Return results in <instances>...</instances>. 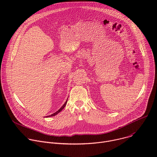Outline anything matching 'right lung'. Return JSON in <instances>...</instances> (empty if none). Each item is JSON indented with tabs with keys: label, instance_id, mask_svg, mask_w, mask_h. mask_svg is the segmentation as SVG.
Listing matches in <instances>:
<instances>
[{
	"label": "right lung",
	"instance_id": "obj_1",
	"mask_svg": "<svg viewBox=\"0 0 157 157\" xmlns=\"http://www.w3.org/2000/svg\"><path fill=\"white\" fill-rule=\"evenodd\" d=\"M67 101H68V99L66 100V102H65V103L63 104V106H62V107H61V108H60L58 111H56V113H53V114H52V115H50V116H47V117H52V116H56V114H58L59 113H60V112L63 109V108L66 106V103H67Z\"/></svg>",
	"mask_w": 157,
	"mask_h": 157
}]
</instances>
